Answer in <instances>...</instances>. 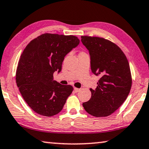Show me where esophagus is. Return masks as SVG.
Masks as SVG:
<instances>
[{"mask_svg":"<svg viewBox=\"0 0 149 149\" xmlns=\"http://www.w3.org/2000/svg\"><path fill=\"white\" fill-rule=\"evenodd\" d=\"M74 90L75 92H76V93H78V92H79L80 91H81V88H78L74 87Z\"/></svg>","mask_w":149,"mask_h":149,"instance_id":"34e87169","label":"esophagus"}]
</instances>
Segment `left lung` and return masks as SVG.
<instances>
[{
	"label": "left lung",
	"instance_id": "left-lung-1",
	"mask_svg": "<svg viewBox=\"0 0 149 149\" xmlns=\"http://www.w3.org/2000/svg\"><path fill=\"white\" fill-rule=\"evenodd\" d=\"M81 41L89 52L92 72L100 77L97 88H90L91 99L82 106L96 117L109 116L130 93L132 78L129 62L122 50L109 40L82 36Z\"/></svg>",
	"mask_w": 149,
	"mask_h": 149
}]
</instances>
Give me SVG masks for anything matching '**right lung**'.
<instances>
[{
    "label": "right lung",
    "instance_id": "add662e5",
    "mask_svg": "<svg viewBox=\"0 0 149 149\" xmlns=\"http://www.w3.org/2000/svg\"><path fill=\"white\" fill-rule=\"evenodd\" d=\"M77 36L45 33L30 42L22 52L16 82L25 102L35 113L52 116L63 109L73 91L53 80L65 56L79 45Z\"/></svg>",
    "mask_w": 149,
    "mask_h": 149
}]
</instances>
